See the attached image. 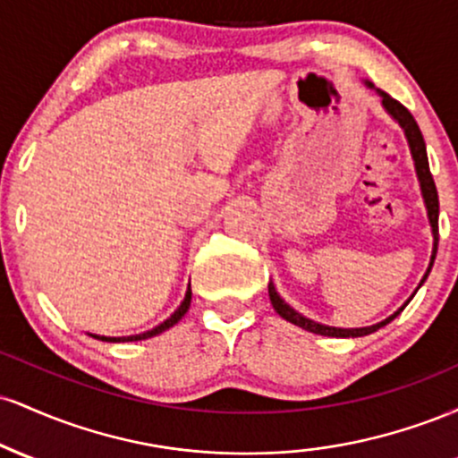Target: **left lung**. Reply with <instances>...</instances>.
Returning <instances> with one entry per match:
<instances>
[{
    "label": "left lung",
    "mask_w": 458,
    "mask_h": 458,
    "mask_svg": "<svg viewBox=\"0 0 458 458\" xmlns=\"http://www.w3.org/2000/svg\"><path fill=\"white\" fill-rule=\"evenodd\" d=\"M366 88H370V90H375L377 94L381 97V105L383 109H386L387 114L392 115V120H396L398 124H401V129L404 131V138H407V144H409V150H411V159H413V165H415V174H418V181H420V191H422V198H424V207H427V215H428V224H430V233H433V254H430V262H428V269L424 273V277L420 280L418 288L422 286L424 282H427L430 269H433V262H435V254H437V243H439V198H437V187H435V181L433 176H430V167H428V157H427V144H424V138H422V131H420L418 123L413 120V115L409 114L407 107H403L401 103L394 101L390 94L381 92L379 88L372 86L370 81H364ZM418 288L413 291V295L418 293ZM413 295L404 301V306H407L409 301H411ZM269 299H271V306L276 310L277 314L284 320H288V323L297 325V327L306 329V331H312V334H318V335H331V338H360V335H368L372 334V331L381 329L383 325H387L390 320H394L398 317V314L403 312L404 306H401L396 310V312L390 314L386 320H381V323L377 325H368V327H355V329H343V327H331V325H323V323H317V320L303 317L301 312H297L295 308L288 306L286 301L280 297V293L276 291V286H273V282H269Z\"/></svg>",
    "instance_id": "8db88e82"
}]
</instances>
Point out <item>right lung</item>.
<instances>
[{
    "label": "right lung",
    "mask_w": 458,
    "mask_h": 458,
    "mask_svg": "<svg viewBox=\"0 0 458 458\" xmlns=\"http://www.w3.org/2000/svg\"><path fill=\"white\" fill-rule=\"evenodd\" d=\"M189 306H191V288H187L185 299H182L181 306H178V308L174 310V314H172L170 318H165V320H163V323L157 325V327H152V329H148V331H144V334H135V335H120V338H114V335H98V334H88V335H92V338H97V340H103V343H138V340L152 338V335H159V334H163V331H165V329L174 327V325L178 323V320H181L182 317H185L187 310H189Z\"/></svg>",
    "instance_id": "add662e5"
}]
</instances>
